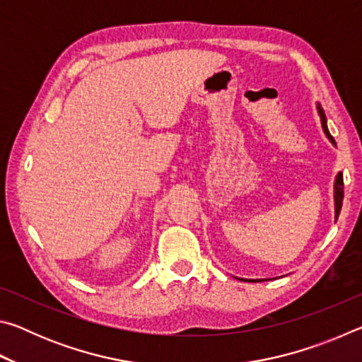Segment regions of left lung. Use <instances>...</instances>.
Returning <instances> with one entry per match:
<instances>
[{"label":"left lung","instance_id":"1","mask_svg":"<svg viewBox=\"0 0 362 362\" xmlns=\"http://www.w3.org/2000/svg\"><path fill=\"white\" fill-rule=\"evenodd\" d=\"M317 110H320V115H321V124H322L324 132H326V136L330 139V142L335 144V142H334V137L330 136V132H329V129H327L326 115H324L321 107H317ZM334 196H335V218H339V214H340V209H341V203H343V174H341V173H339V175H337V179H335Z\"/></svg>","mask_w":362,"mask_h":362}]
</instances>
